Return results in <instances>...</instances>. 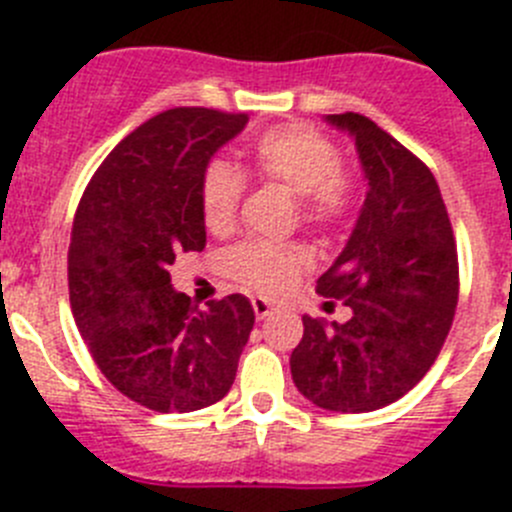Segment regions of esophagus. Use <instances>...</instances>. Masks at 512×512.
I'll return each mask as SVG.
<instances>
[{
	"mask_svg": "<svg viewBox=\"0 0 512 512\" xmlns=\"http://www.w3.org/2000/svg\"><path fill=\"white\" fill-rule=\"evenodd\" d=\"M251 305H253V312H256V318H259V320L269 318L271 310H274V305H271L269 300H264V297H253Z\"/></svg>",
	"mask_w": 512,
	"mask_h": 512,
	"instance_id": "34e87169",
	"label": "esophagus"
}]
</instances>
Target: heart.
Segmentation results:
<instances>
[{
    "mask_svg": "<svg viewBox=\"0 0 512 512\" xmlns=\"http://www.w3.org/2000/svg\"><path fill=\"white\" fill-rule=\"evenodd\" d=\"M251 171L261 182L282 184L297 194L302 223L333 228L354 210L361 179L341 164V151L320 130L305 122L279 125L251 146ZM246 176L228 161H210L200 179L202 220L212 233H228L241 210ZM307 256L300 246L271 241H246L228 253V274L256 292H279L295 282Z\"/></svg>",
    "mask_w": 512,
    "mask_h": 512,
    "instance_id": "1",
    "label": "heart"
}]
</instances>
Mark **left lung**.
I'll return each mask as SVG.
<instances>
[{
	"instance_id": "left-lung-1",
	"label": "left lung",
	"mask_w": 512,
	"mask_h": 512,
	"mask_svg": "<svg viewBox=\"0 0 512 512\" xmlns=\"http://www.w3.org/2000/svg\"><path fill=\"white\" fill-rule=\"evenodd\" d=\"M325 120L354 135L366 200L323 297L351 307V320L302 318L292 351L297 390L333 413H372L425 377L454 323L459 259L449 212L431 169L369 117Z\"/></svg>"
}]
</instances>
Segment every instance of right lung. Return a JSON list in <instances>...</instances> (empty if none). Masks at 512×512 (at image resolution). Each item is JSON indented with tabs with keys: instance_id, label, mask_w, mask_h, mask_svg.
<instances>
[{
	"instance_id": "right-lung-1",
	"label": "right lung",
	"mask_w": 512,
	"mask_h": 512,
	"mask_svg": "<svg viewBox=\"0 0 512 512\" xmlns=\"http://www.w3.org/2000/svg\"><path fill=\"white\" fill-rule=\"evenodd\" d=\"M246 122V112L207 107L161 112L112 148L76 207V328L112 387L156 413L223 400L256 320L243 295L200 310L169 274L179 253L205 248L202 171Z\"/></svg>"
}]
</instances>
